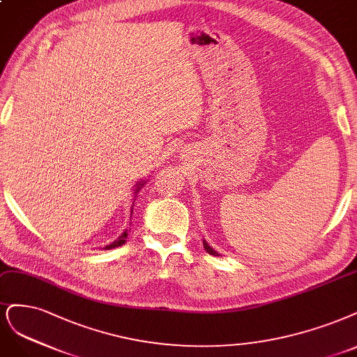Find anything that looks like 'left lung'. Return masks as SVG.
Returning <instances> with one entry per match:
<instances>
[{
    "instance_id": "1",
    "label": "left lung",
    "mask_w": 357,
    "mask_h": 357,
    "mask_svg": "<svg viewBox=\"0 0 357 357\" xmlns=\"http://www.w3.org/2000/svg\"><path fill=\"white\" fill-rule=\"evenodd\" d=\"M204 248H205V251H206L208 254H211V255H220L217 251H214V250L210 247V245L206 243V241H204Z\"/></svg>"
}]
</instances>
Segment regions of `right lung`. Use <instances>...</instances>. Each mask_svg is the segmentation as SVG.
<instances>
[{"mask_svg": "<svg viewBox=\"0 0 357 357\" xmlns=\"http://www.w3.org/2000/svg\"><path fill=\"white\" fill-rule=\"evenodd\" d=\"M143 184H144V181H137V184H136V192H134V193H137L139 190H140V188L143 186ZM131 213H132V210H131ZM127 236H128V231L126 230L124 233H122V235L115 241V242H112V243H110V245H106V247L103 248V250H112V248H116V247H121V245L122 243H126V239H127Z\"/></svg>", "mask_w": 357, "mask_h": 357, "instance_id": "right-lung-1", "label": "right lung"}]
</instances>
